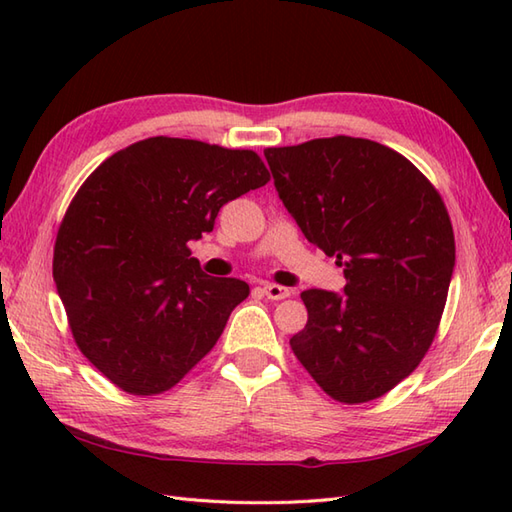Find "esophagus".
Returning <instances> with one entry per match:
<instances>
[{
    "instance_id": "1",
    "label": "esophagus",
    "mask_w": 512,
    "mask_h": 512,
    "mask_svg": "<svg viewBox=\"0 0 512 512\" xmlns=\"http://www.w3.org/2000/svg\"><path fill=\"white\" fill-rule=\"evenodd\" d=\"M262 292H264L268 299H273V301H281V299L290 297V290L284 288V286H277V284H264Z\"/></svg>"
}]
</instances>
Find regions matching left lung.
<instances>
[{
	"label": "left lung",
	"mask_w": 512,
	"mask_h": 512,
	"mask_svg": "<svg viewBox=\"0 0 512 512\" xmlns=\"http://www.w3.org/2000/svg\"><path fill=\"white\" fill-rule=\"evenodd\" d=\"M288 213L343 266L345 292L303 290L290 347L345 405L385 396L427 354L447 303L455 237L436 187L374 140L332 136L264 149Z\"/></svg>",
	"instance_id": "left-lung-1"
}]
</instances>
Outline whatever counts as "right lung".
<instances>
[{
	"label": "right lung",
	"mask_w": 512,
	"mask_h": 512,
	"mask_svg": "<svg viewBox=\"0 0 512 512\" xmlns=\"http://www.w3.org/2000/svg\"><path fill=\"white\" fill-rule=\"evenodd\" d=\"M255 151L154 136L81 184L54 244L52 275L83 356L134 396L171 389L213 350L248 284L209 277L189 242L226 202L264 187Z\"/></svg>",
	"instance_id": "obj_1"
}]
</instances>
